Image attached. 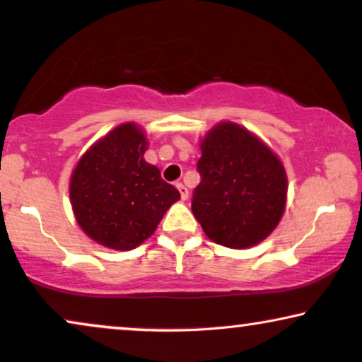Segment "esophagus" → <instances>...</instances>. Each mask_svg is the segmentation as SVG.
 I'll use <instances>...</instances> for the list:
<instances>
[{
	"instance_id": "1",
	"label": "esophagus",
	"mask_w": 362,
	"mask_h": 362,
	"mask_svg": "<svg viewBox=\"0 0 362 362\" xmlns=\"http://www.w3.org/2000/svg\"><path fill=\"white\" fill-rule=\"evenodd\" d=\"M176 187H177V191H180L181 199L186 201V199H187V194H189V192H187V187H186L185 185H182V182H177Z\"/></svg>"
}]
</instances>
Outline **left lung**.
<instances>
[{
    "instance_id": "8db88e82",
    "label": "left lung",
    "mask_w": 362,
    "mask_h": 362,
    "mask_svg": "<svg viewBox=\"0 0 362 362\" xmlns=\"http://www.w3.org/2000/svg\"><path fill=\"white\" fill-rule=\"evenodd\" d=\"M201 182L191 211L211 241L233 250L256 246L286 209L288 176L266 143L231 121L213 126L199 143Z\"/></svg>"
}]
</instances>
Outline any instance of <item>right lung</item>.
<instances>
[{"mask_svg":"<svg viewBox=\"0 0 362 362\" xmlns=\"http://www.w3.org/2000/svg\"><path fill=\"white\" fill-rule=\"evenodd\" d=\"M148 139L136 123H123L79 158L69 180L76 223L93 241L129 251L156 231L164 213L181 198L146 163Z\"/></svg>","mask_w":362,"mask_h":362,"instance_id":"obj_1","label":"right lung"}]
</instances>
